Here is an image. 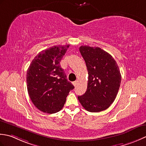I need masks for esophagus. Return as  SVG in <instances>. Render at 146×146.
<instances>
[{
	"label": "esophagus",
	"mask_w": 146,
	"mask_h": 146,
	"mask_svg": "<svg viewBox=\"0 0 146 146\" xmlns=\"http://www.w3.org/2000/svg\"><path fill=\"white\" fill-rule=\"evenodd\" d=\"M72 84H73V85H74V86H76V85L77 84V81H74V82H72Z\"/></svg>",
	"instance_id": "esophagus-1"
}]
</instances>
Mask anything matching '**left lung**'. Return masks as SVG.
Segmentation results:
<instances>
[{
    "label": "left lung",
    "mask_w": 146,
    "mask_h": 146,
    "mask_svg": "<svg viewBox=\"0 0 146 146\" xmlns=\"http://www.w3.org/2000/svg\"><path fill=\"white\" fill-rule=\"evenodd\" d=\"M79 51L88 71L86 93L78 100L86 110H105L115 100L121 83L119 67L112 56L99 47L81 46Z\"/></svg>",
    "instance_id": "1"
}]
</instances>
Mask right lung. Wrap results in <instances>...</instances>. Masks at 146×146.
Segmentation results:
<instances>
[{"instance_id":"obj_1","label":"right lung","mask_w":146,"mask_h":146,"mask_svg":"<svg viewBox=\"0 0 146 146\" xmlns=\"http://www.w3.org/2000/svg\"><path fill=\"white\" fill-rule=\"evenodd\" d=\"M69 44L54 46L35 56L26 74L29 96L40 111L52 114L61 110L74 86L66 79L60 62Z\"/></svg>"}]
</instances>
